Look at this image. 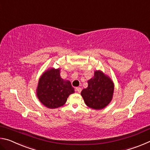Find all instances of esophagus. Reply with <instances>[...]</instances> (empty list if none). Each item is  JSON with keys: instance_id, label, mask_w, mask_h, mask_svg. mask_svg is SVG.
<instances>
[{"instance_id": "obj_1", "label": "esophagus", "mask_w": 150, "mask_h": 150, "mask_svg": "<svg viewBox=\"0 0 150 150\" xmlns=\"http://www.w3.org/2000/svg\"><path fill=\"white\" fill-rule=\"evenodd\" d=\"M81 90L82 89H81V87H76L75 88V91H77V92H78L79 93H80L81 92Z\"/></svg>"}]
</instances>
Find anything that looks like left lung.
Returning a JSON list of instances; mask_svg holds the SVG:
<instances>
[{"instance_id":"obj_1","label":"left lung","mask_w":150,"mask_h":150,"mask_svg":"<svg viewBox=\"0 0 150 150\" xmlns=\"http://www.w3.org/2000/svg\"><path fill=\"white\" fill-rule=\"evenodd\" d=\"M113 81L101 71H96L94 77L88 81V87L81 91L86 105L95 110L105 108L112 99Z\"/></svg>"}]
</instances>
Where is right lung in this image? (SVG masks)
<instances>
[{
	"mask_svg": "<svg viewBox=\"0 0 150 150\" xmlns=\"http://www.w3.org/2000/svg\"><path fill=\"white\" fill-rule=\"evenodd\" d=\"M74 88L69 81L60 77V69L51 68L40 77L36 89L37 96L43 105L49 108H56L65 105Z\"/></svg>",
	"mask_w": 150,
	"mask_h": 150,
	"instance_id": "1",
	"label": "right lung"
}]
</instances>
